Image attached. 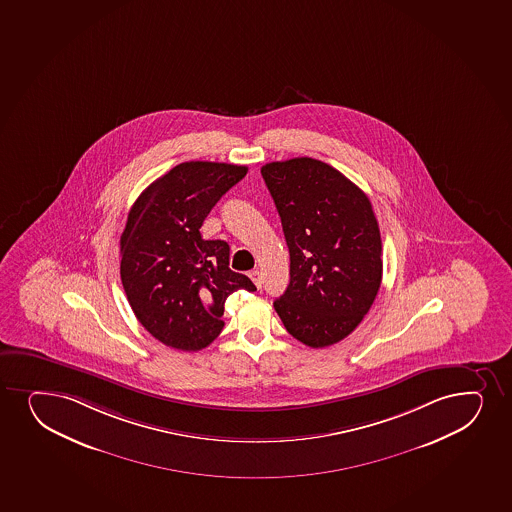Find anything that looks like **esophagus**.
I'll use <instances>...</instances> for the list:
<instances>
[{
  "instance_id": "obj_1",
  "label": "esophagus",
  "mask_w": 512,
  "mask_h": 512,
  "mask_svg": "<svg viewBox=\"0 0 512 512\" xmlns=\"http://www.w3.org/2000/svg\"><path fill=\"white\" fill-rule=\"evenodd\" d=\"M249 277H251V280H253L256 287L261 288V271L253 270L249 273Z\"/></svg>"
}]
</instances>
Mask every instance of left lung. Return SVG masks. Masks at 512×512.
<instances>
[{"instance_id":"1","label":"left lung","mask_w":512,"mask_h":512,"mask_svg":"<svg viewBox=\"0 0 512 512\" xmlns=\"http://www.w3.org/2000/svg\"><path fill=\"white\" fill-rule=\"evenodd\" d=\"M261 176L290 253V283L273 306L295 340L329 347L359 326L381 287L371 201L340 171L309 157L263 165Z\"/></svg>"}]
</instances>
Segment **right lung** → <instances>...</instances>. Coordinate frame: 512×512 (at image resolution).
Masks as SVG:
<instances>
[{"label":"right lung","instance_id":"obj_1","mask_svg":"<svg viewBox=\"0 0 512 512\" xmlns=\"http://www.w3.org/2000/svg\"><path fill=\"white\" fill-rule=\"evenodd\" d=\"M246 165L184 162L138 196L121 235V282L136 319L164 345L208 347L224 328L225 300L254 283L229 268V244L200 229Z\"/></svg>","mask_w":512,"mask_h":512}]
</instances>
